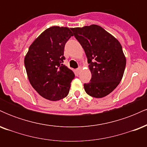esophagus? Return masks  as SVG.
<instances>
[{"mask_svg": "<svg viewBox=\"0 0 147 147\" xmlns=\"http://www.w3.org/2000/svg\"><path fill=\"white\" fill-rule=\"evenodd\" d=\"M81 70H82V67H81V66H79L78 68H77V72H79V71H80Z\"/></svg>", "mask_w": 147, "mask_h": 147, "instance_id": "esophagus-1", "label": "esophagus"}]
</instances>
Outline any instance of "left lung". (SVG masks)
<instances>
[{
	"label": "left lung",
	"instance_id": "left-lung-1",
	"mask_svg": "<svg viewBox=\"0 0 147 147\" xmlns=\"http://www.w3.org/2000/svg\"><path fill=\"white\" fill-rule=\"evenodd\" d=\"M84 48L92 77L84 84L88 95L102 98L110 94L122 80L126 58L122 45L113 36L97 25L71 28Z\"/></svg>",
	"mask_w": 147,
	"mask_h": 147
}]
</instances>
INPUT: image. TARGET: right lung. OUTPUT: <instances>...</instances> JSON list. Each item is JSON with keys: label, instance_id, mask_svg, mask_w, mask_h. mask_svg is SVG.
I'll list each match as a JSON object with an SVG mask.
<instances>
[{"label": "right lung", "instance_id": "obj_1", "mask_svg": "<svg viewBox=\"0 0 147 147\" xmlns=\"http://www.w3.org/2000/svg\"><path fill=\"white\" fill-rule=\"evenodd\" d=\"M73 34L68 28L53 26L30 45L24 63L28 79L41 97L58 101L68 95L75 74L63 65L64 48Z\"/></svg>", "mask_w": 147, "mask_h": 147}]
</instances>
